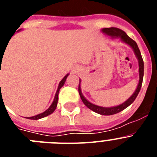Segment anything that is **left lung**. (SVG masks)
Masks as SVG:
<instances>
[{"mask_svg": "<svg viewBox=\"0 0 157 157\" xmlns=\"http://www.w3.org/2000/svg\"><path fill=\"white\" fill-rule=\"evenodd\" d=\"M102 31L104 33H105L108 35L111 36L112 37H120V39L123 41H124L125 43L128 44L131 48L134 49V53H135L136 56L138 57V63H139V82H138V85L137 89H136L135 92L133 94V95L129 98L127 101H126L123 104L120 105H118L116 107H112V108H103V107L97 106L95 105H93L90 102H89L86 99L83 95L82 94L81 89H80V81H79V85H78V93H79L80 98H81L82 101L84 103V105L90 109V110L94 111V112H97L98 114L104 115V116H110V115H114L118 113V112H121V111L124 110L126 108L130 105L134 101V100L136 99L137 96L139 94V91L141 90V85H142V81H143V75H144V62L143 59L141 57V52L139 50V48H138L137 43L135 41L130 38L125 32L123 30H120L119 28H116V27H110V28H104L102 30Z\"/></svg>", "mask_w": 157, "mask_h": 157, "instance_id": "8db88e82", "label": "left lung"}]
</instances>
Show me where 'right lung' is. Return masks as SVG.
Segmentation results:
<instances>
[{"instance_id": "add662e5", "label": "right lung", "mask_w": 157, "mask_h": 157, "mask_svg": "<svg viewBox=\"0 0 157 157\" xmlns=\"http://www.w3.org/2000/svg\"><path fill=\"white\" fill-rule=\"evenodd\" d=\"M67 75H67L66 76H64V78H63V79L60 81V82H59V86H58V89H57V91H56V95H55V98H54V101H53V102H52V105H51V106L49 107V108H48V109H47L45 112H43V113H41V114H39V115H37V116H35L29 117L28 119H30V120H39V119H41V118H44V117H45V116H48V115L52 114V112L55 111L56 106H57L58 94H59V90H60V88H61V87L63 86V84H64V82H65V81H66ZM0 85H1V84H0Z\"/></svg>"}]
</instances>
